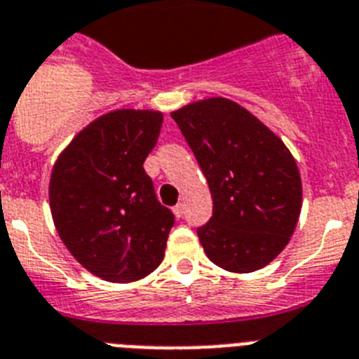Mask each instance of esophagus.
Instances as JSON below:
<instances>
[{
  "label": "esophagus",
  "instance_id": "obj_1",
  "mask_svg": "<svg viewBox=\"0 0 359 359\" xmlns=\"http://www.w3.org/2000/svg\"><path fill=\"white\" fill-rule=\"evenodd\" d=\"M183 210H185V205L177 203L176 207H174V209H172V212H174V216H176V217H182L183 216Z\"/></svg>",
  "mask_w": 359,
  "mask_h": 359
}]
</instances>
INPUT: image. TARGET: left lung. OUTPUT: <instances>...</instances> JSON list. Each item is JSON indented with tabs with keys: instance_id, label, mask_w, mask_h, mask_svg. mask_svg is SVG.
<instances>
[{
	"instance_id": "left-lung-1",
	"label": "left lung",
	"mask_w": 359,
	"mask_h": 359,
	"mask_svg": "<svg viewBox=\"0 0 359 359\" xmlns=\"http://www.w3.org/2000/svg\"><path fill=\"white\" fill-rule=\"evenodd\" d=\"M203 170L212 217L198 229L207 258L254 272L287 247L302 212V177L290 150L249 110L207 97L170 112Z\"/></svg>"
}]
</instances>
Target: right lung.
<instances>
[{"instance_id": "obj_1", "label": "right lung", "mask_w": 359, "mask_h": 359, "mask_svg": "<svg viewBox=\"0 0 359 359\" xmlns=\"http://www.w3.org/2000/svg\"><path fill=\"white\" fill-rule=\"evenodd\" d=\"M161 123L158 110L107 112L76 134L52 168L48 200L61 241L110 283L142 280L165 256L174 214L143 168Z\"/></svg>"}]
</instances>
